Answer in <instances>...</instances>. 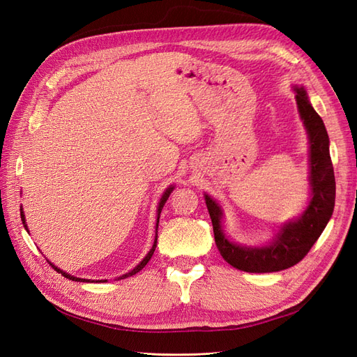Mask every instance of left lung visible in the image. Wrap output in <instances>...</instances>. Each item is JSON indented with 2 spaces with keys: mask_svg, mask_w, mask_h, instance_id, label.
I'll list each match as a JSON object with an SVG mask.
<instances>
[{
  "mask_svg": "<svg viewBox=\"0 0 357 357\" xmlns=\"http://www.w3.org/2000/svg\"><path fill=\"white\" fill-rule=\"evenodd\" d=\"M296 102L310 135L312 188L311 202L302 218L284 225L271 245L262 248L241 247L225 238L220 228L222 210L215 201L205 195L215 245L226 262L245 273H275L301 262L326 228L333 211L335 176L325 123L311 107L304 88H296Z\"/></svg>",
  "mask_w": 357,
  "mask_h": 357,
  "instance_id": "8db88e82",
  "label": "left lung"
}]
</instances>
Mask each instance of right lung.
<instances>
[{
	"instance_id": "add662e5",
	"label": "right lung",
	"mask_w": 357,
	"mask_h": 357,
	"mask_svg": "<svg viewBox=\"0 0 357 357\" xmlns=\"http://www.w3.org/2000/svg\"><path fill=\"white\" fill-rule=\"evenodd\" d=\"M172 189H174V188H168L167 189V192L164 193V197H162V199H160V204H159V207H158V223H159V215H160V211H162V208H164V204L167 202V199H168V197H169V193L172 192ZM20 218H22V223H24V226H25V229H28L26 228V225H25V215H24V211H20ZM158 223H156V231H158ZM156 243H158V235H156V238H155V243H153V247L152 248H150V252L147 253V256L143 259V261L142 262H139L134 269H132V271H129V273H126L125 275H122V277H119V278H126V277H131V275H134V274H137L138 271H142V269L147 265V262L150 261V257H152L153 256V253H155V248H156ZM50 264V262H49ZM52 265V268L53 269H55V271H58V273H61L63 277H67L68 280H73V282H89V280H83V278H77V277H73V275H70V274H67V273H63V271H61V269L59 268H56L55 265H53V264H50ZM100 282H107V280H100Z\"/></svg>"
}]
</instances>
